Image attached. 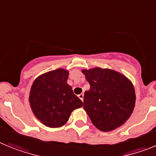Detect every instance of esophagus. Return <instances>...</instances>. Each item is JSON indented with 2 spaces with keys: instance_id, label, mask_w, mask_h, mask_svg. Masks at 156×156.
<instances>
[{
  "instance_id": "esophagus-1",
  "label": "esophagus",
  "mask_w": 156,
  "mask_h": 156,
  "mask_svg": "<svg viewBox=\"0 0 156 156\" xmlns=\"http://www.w3.org/2000/svg\"><path fill=\"white\" fill-rule=\"evenodd\" d=\"M78 98H79L80 99H81V101H83L84 99V94L83 93H81L80 95H78Z\"/></svg>"
}]
</instances>
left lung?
<instances>
[{
  "label": "left lung",
  "instance_id": "8db88e82",
  "mask_svg": "<svg viewBox=\"0 0 156 156\" xmlns=\"http://www.w3.org/2000/svg\"><path fill=\"white\" fill-rule=\"evenodd\" d=\"M81 72L90 85L84 95V109L94 126L106 132L123 125L135 106L132 82L120 72L108 68L84 69Z\"/></svg>",
  "mask_w": 156,
  "mask_h": 156
}]
</instances>
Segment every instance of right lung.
I'll return each instance as SVG.
<instances>
[{"label":"right lung","mask_w":156,"mask_h":156,"mask_svg":"<svg viewBox=\"0 0 156 156\" xmlns=\"http://www.w3.org/2000/svg\"><path fill=\"white\" fill-rule=\"evenodd\" d=\"M68 72L63 68L44 73L33 81L29 93V103L35 116L45 126L64 125L71 113L83 103L74 94L68 83Z\"/></svg>","instance_id":"1"}]
</instances>
